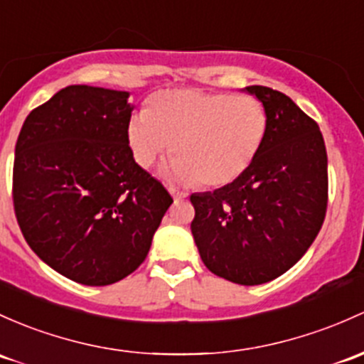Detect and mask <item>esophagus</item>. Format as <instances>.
I'll return each instance as SVG.
<instances>
[{
  "instance_id": "esophagus-1",
  "label": "esophagus",
  "mask_w": 364,
  "mask_h": 364,
  "mask_svg": "<svg viewBox=\"0 0 364 364\" xmlns=\"http://www.w3.org/2000/svg\"><path fill=\"white\" fill-rule=\"evenodd\" d=\"M169 193L172 195V198H174V200H183V198H186V193L179 192V190L174 188V186H169Z\"/></svg>"
}]
</instances>
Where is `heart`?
I'll use <instances>...</instances> for the list:
<instances>
[{"instance_id": "obj_1", "label": "heart", "mask_w": 364, "mask_h": 364, "mask_svg": "<svg viewBox=\"0 0 364 364\" xmlns=\"http://www.w3.org/2000/svg\"><path fill=\"white\" fill-rule=\"evenodd\" d=\"M267 132L269 113L255 95L171 89L155 92L144 112L132 114L127 143L143 169L172 150L176 178L223 186L250 169Z\"/></svg>"}]
</instances>
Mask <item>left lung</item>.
Masks as SVG:
<instances>
[{
	"instance_id": "obj_1",
	"label": "left lung",
	"mask_w": 364,
	"mask_h": 364,
	"mask_svg": "<svg viewBox=\"0 0 364 364\" xmlns=\"http://www.w3.org/2000/svg\"><path fill=\"white\" fill-rule=\"evenodd\" d=\"M265 105L269 132L251 167L214 192L192 193V233L213 274L256 286L307 252L328 208V156L319 125L282 92L246 87Z\"/></svg>"
}]
</instances>
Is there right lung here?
<instances>
[{"instance_id":"right-lung-1","label":"right lung","mask_w":364,"mask_h":364,"mask_svg":"<svg viewBox=\"0 0 364 364\" xmlns=\"http://www.w3.org/2000/svg\"><path fill=\"white\" fill-rule=\"evenodd\" d=\"M129 92L70 85L28 114L11 198L22 235L53 270L108 286L146 258L172 204L127 143Z\"/></svg>"}]
</instances>
